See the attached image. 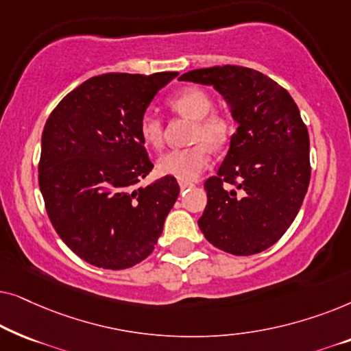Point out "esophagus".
<instances>
[{"label":"esophagus","mask_w":351,"mask_h":351,"mask_svg":"<svg viewBox=\"0 0 351 351\" xmlns=\"http://www.w3.org/2000/svg\"><path fill=\"white\" fill-rule=\"evenodd\" d=\"M179 185H180V190H189L191 186H195L193 182H189V180H179Z\"/></svg>","instance_id":"1"}]
</instances>
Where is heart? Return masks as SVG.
<instances>
[{
    "mask_svg": "<svg viewBox=\"0 0 351 351\" xmlns=\"http://www.w3.org/2000/svg\"><path fill=\"white\" fill-rule=\"evenodd\" d=\"M169 107L182 117L195 121L191 142L195 145L171 150L160 156L156 169L161 176L179 180H195L210 165V147H227L233 137V121L227 113L213 110V97L201 88H185L169 99ZM142 142L152 148L162 145V121L155 113L147 112L138 121Z\"/></svg>",
    "mask_w": 351,
    "mask_h": 351,
    "instance_id": "obj_1",
    "label": "heart"
}]
</instances>
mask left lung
<instances>
[{
  "label": "left lung",
  "mask_w": 351,
  "mask_h": 351,
  "mask_svg": "<svg viewBox=\"0 0 351 351\" xmlns=\"http://www.w3.org/2000/svg\"><path fill=\"white\" fill-rule=\"evenodd\" d=\"M179 80L214 86L238 123L217 176L204 182L199 230L233 256L265 251L294 222L310 184L308 131L294 99L246 66L191 70Z\"/></svg>",
  "instance_id": "8db88e82"
}]
</instances>
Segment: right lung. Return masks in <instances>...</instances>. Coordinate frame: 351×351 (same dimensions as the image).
Instances as JSON below:
<instances>
[{
	"label": "right lung",
	"mask_w": 351,
	"mask_h": 351,
	"mask_svg": "<svg viewBox=\"0 0 351 351\" xmlns=\"http://www.w3.org/2000/svg\"><path fill=\"white\" fill-rule=\"evenodd\" d=\"M177 75L94 76L47 118L38 166L43 199L62 241L90 265L134 267L162 233L180 189L171 176L141 185L153 162L138 121Z\"/></svg>",
	"instance_id": "add662e5"
}]
</instances>
